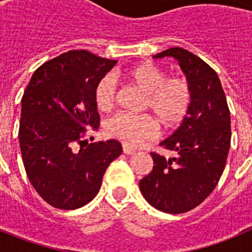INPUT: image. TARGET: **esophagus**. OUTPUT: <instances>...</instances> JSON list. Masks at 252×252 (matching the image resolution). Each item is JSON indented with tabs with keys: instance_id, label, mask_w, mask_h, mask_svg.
<instances>
[{
	"instance_id": "34e87169",
	"label": "esophagus",
	"mask_w": 252,
	"mask_h": 252,
	"mask_svg": "<svg viewBox=\"0 0 252 252\" xmlns=\"http://www.w3.org/2000/svg\"><path fill=\"white\" fill-rule=\"evenodd\" d=\"M122 150H124L125 154H127V155H131V154H133L135 151H136L133 148H131V146H128V145H125V144L122 145Z\"/></svg>"
}]
</instances>
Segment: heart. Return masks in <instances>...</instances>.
I'll return each instance as SVG.
<instances>
[{
    "label": "heart",
    "mask_w": 252,
    "mask_h": 252,
    "mask_svg": "<svg viewBox=\"0 0 252 252\" xmlns=\"http://www.w3.org/2000/svg\"><path fill=\"white\" fill-rule=\"evenodd\" d=\"M122 78L145 92L144 110L151 111L165 130L178 127L188 117L193 104V88L187 78L166 77L160 66L150 62L130 66L122 72ZM93 97L99 111H110L117 99L113 78H101ZM104 127L108 136L128 146L141 145L158 133L157 122L149 115L116 113L107 120Z\"/></svg>",
    "instance_id": "heart-1"
}]
</instances>
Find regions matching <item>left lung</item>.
<instances>
[{
    "mask_svg": "<svg viewBox=\"0 0 252 252\" xmlns=\"http://www.w3.org/2000/svg\"><path fill=\"white\" fill-rule=\"evenodd\" d=\"M164 57L179 62L193 88V104L182 126L160 144L177 157L150 153L153 170L140 180V190L154 208L178 215L199 206L217 186L230 150L231 117L220 78L206 62L183 48L154 55Z\"/></svg>",
    "mask_w": 252,
    "mask_h": 252,
    "instance_id": "left-lung-1",
    "label": "left lung"
}]
</instances>
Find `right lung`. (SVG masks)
<instances>
[{"label":"right lung","instance_id":"1","mask_svg":"<svg viewBox=\"0 0 252 252\" xmlns=\"http://www.w3.org/2000/svg\"><path fill=\"white\" fill-rule=\"evenodd\" d=\"M116 63L70 50L40 65L22 95L19 140L26 175L55 208H81L92 201L108 165L121 155L116 140H86L87 128H97L101 120L94 87Z\"/></svg>","mask_w":252,"mask_h":252}]
</instances>
